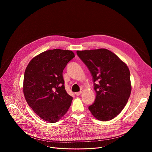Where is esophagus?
I'll return each instance as SVG.
<instances>
[{
  "label": "esophagus",
  "instance_id": "esophagus-1",
  "mask_svg": "<svg viewBox=\"0 0 152 152\" xmlns=\"http://www.w3.org/2000/svg\"><path fill=\"white\" fill-rule=\"evenodd\" d=\"M81 94V91H79V92H75V95H77V96H79V95H80Z\"/></svg>",
  "mask_w": 152,
  "mask_h": 152
}]
</instances>
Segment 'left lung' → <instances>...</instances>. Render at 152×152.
I'll use <instances>...</instances> for the list:
<instances>
[{
    "label": "left lung",
    "mask_w": 152,
    "mask_h": 152,
    "mask_svg": "<svg viewBox=\"0 0 152 152\" xmlns=\"http://www.w3.org/2000/svg\"><path fill=\"white\" fill-rule=\"evenodd\" d=\"M92 77L96 97L88 108L99 120L107 121L116 116L128 100L131 86L130 71L113 52L100 49L77 51Z\"/></svg>",
    "instance_id": "obj_1"
}]
</instances>
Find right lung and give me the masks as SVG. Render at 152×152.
Segmentation results:
<instances>
[{
	"instance_id": "1",
	"label": "right lung",
	"mask_w": 152,
	"mask_h": 152,
	"mask_svg": "<svg viewBox=\"0 0 152 152\" xmlns=\"http://www.w3.org/2000/svg\"><path fill=\"white\" fill-rule=\"evenodd\" d=\"M75 57L71 50L53 49L32 59L23 81V92L29 106L43 120L57 122L69 109L73 97L65 89L63 71Z\"/></svg>"
}]
</instances>
